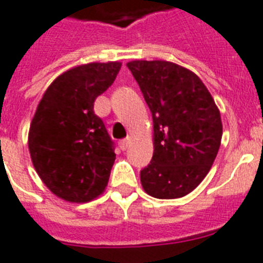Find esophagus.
I'll return each mask as SVG.
<instances>
[{
    "instance_id": "esophagus-1",
    "label": "esophagus",
    "mask_w": 263,
    "mask_h": 263,
    "mask_svg": "<svg viewBox=\"0 0 263 263\" xmlns=\"http://www.w3.org/2000/svg\"><path fill=\"white\" fill-rule=\"evenodd\" d=\"M129 142H131V139H129V138H125V139H123V140H120L119 142V147L121 148V150H127V147H128V144H129Z\"/></svg>"
}]
</instances>
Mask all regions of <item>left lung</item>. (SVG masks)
<instances>
[{
  "label": "left lung",
  "instance_id": "1",
  "mask_svg": "<svg viewBox=\"0 0 263 263\" xmlns=\"http://www.w3.org/2000/svg\"><path fill=\"white\" fill-rule=\"evenodd\" d=\"M153 116L154 153L140 171L148 195L175 199L206 177L221 144L218 107L202 80L169 61L127 64Z\"/></svg>",
  "mask_w": 263,
  "mask_h": 263
}]
</instances>
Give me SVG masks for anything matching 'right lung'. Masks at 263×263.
I'll return each mask as SVG.
<instances>
[{
  "mask_svg": "<svg viewBox=\"0 0 263 263\" xmlns=\"http://www.w3.org/2000/svg\"><path fill=\"white\" fill-rule=\"evenodd\" d=\"M121 63L72 68L49 86L28 134L31 160L54 195L88 202L107 185L116 160L115 143L94 113L98 95L110 87Z\"/></svg>",
  "mask_w": 263,
  "mask_h": 263,
  "instance_id": "right-lung-1",
  "label": "right lung"
}]
</instances>
